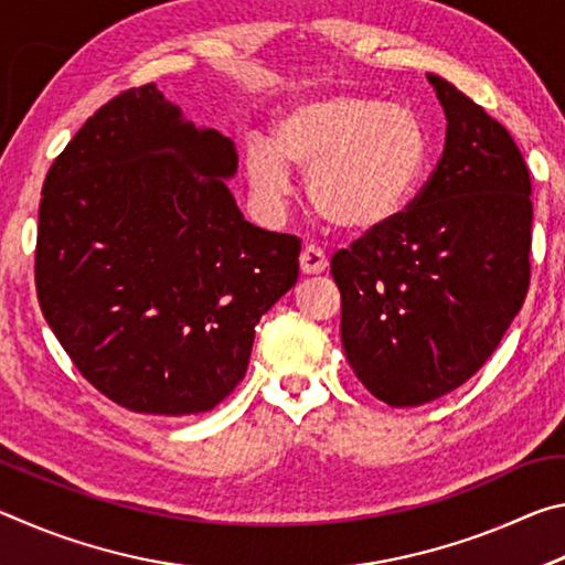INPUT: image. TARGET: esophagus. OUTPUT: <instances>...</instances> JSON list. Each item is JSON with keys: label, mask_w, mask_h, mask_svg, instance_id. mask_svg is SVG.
<instances>
[{"label": "esophagus", "mask_w": 565, "mask_h": 565, "mask_svg": "<svg viewBox=\"0 0 565 565\" xmlns=\"http://www.w3.org/2000/svg\"><path fill=\"white\" fill-rule=\"evenodd\" d=\"M299 262H301V271L303 274H321V271H327L329 256L323 254L321 246L306 244L301 256H299Z\"/></svg>", "instance_id": "34e87169"}]
</instances>
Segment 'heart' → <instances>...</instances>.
I'll list each match as a JSON object with an SVG mask.
<instances>
[{"instance_id": "1", "label": "heart", "mask_w": 565, "mask_h": 565, "mask_svg": "<svg viewBox=\"0 0 565 565\" xmlns=\"http://www.w3.org/2000/svg\"><path fill=\"white\" fill-rule=\"evenodd\" d=\"M426 164V131L406 104L361 94L294 102L271 124V145L246 147V177L266 206L309 169L317 212L347 232H374L404 212Z\"/></svg>"}]
</instances>
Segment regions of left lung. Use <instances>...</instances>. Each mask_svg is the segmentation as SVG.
<instances>
[{
	"mask_svg": "<svg viewBox=\"0 0 565 565\" xmlns=\"http://www.w3.org/2000/svg\"><path fill=\"white\" fill-rule=\"evenodd\" d=\"M446 111L434 174L394 222L331 256L341 343L379 401L404 408L466 384L531 284V177L503 124L428 74Z\"/></svg>",
	"mask_w": 565,
	"mask_h": 565,
	"instance_id": "1",
	"label": "left lung"
}]
</instances>
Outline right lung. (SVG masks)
<instances>
[{
  "label": "right lung",
  "mask_w": 565,
  "mask_h": 565,
  "mask_svg": "<svg viewBox=\"0 0 565 565\" xmlns=\"http://www.w3.org/2000/svg\"><path fill=\"white\" fill-rule=\"evenodd\" d=\"M234 141L181 121L154 84L99 107L46 171L36 299L79 374L151 416L214 408L254 329L299 279L301 238L238 212Z\"/></svg>",
  "instance_id": "add662e5"
}]
</instances>
